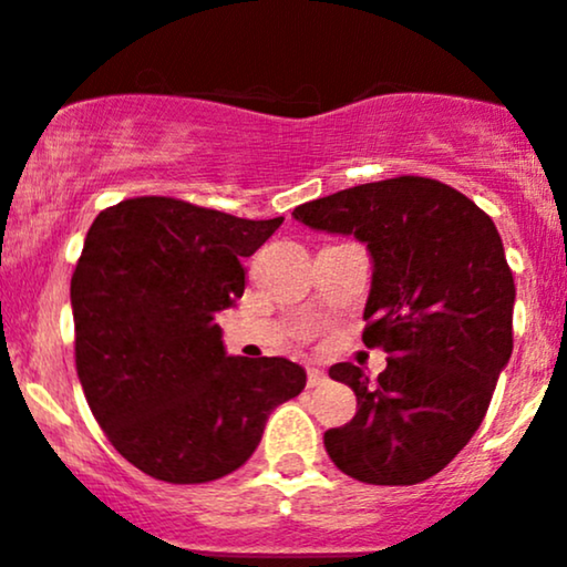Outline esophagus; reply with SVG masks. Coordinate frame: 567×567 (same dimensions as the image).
I'll return each mask as SVG.
<instances>
[{"label": "esophagus", "mask_w": 567, "mask_h": 567, "mask_svg": "<svg viewBox=\"0 0 567 567\" xmlns=\"http://www.w3.org/2000/svg\"><path fill=\"white\" fill-rule=\"evenodd\" d=\"M326 371H320V369H309L307 371V382H309V388H320L322 382H326Z\"/></svg>", "instance_id": "1"}]
</instances>
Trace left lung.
Masks as SVG:
<instances>
[{
  "label": "left lung",
  "instance_id": "8db88e82",
  "mask_svg": "<svg viewBox=\"0 0 567 567\" xmlns=\"http://www.w3.org/2000/svg\"><path fill=\"white\" fill-rule=\"evenodd\" d=\"M293 217L363 241L374 269L363 341L388 352L377 382L331 365L358 414L326 431V452L358 482H425L474 439L512 358L516 290L501 234L468 196L427 177L354 185Z\"/></svg>",
  "mask_w": 567,
  "mask_h": 567
}]
</instances>
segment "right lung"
<instances>
[{
	"label": "right lung",
	"mask_w": 567,
	"mask_h": 567,
	"mask_svg": "<svg viewBox=\"0 0 567 567\" xmlns=\"http://www.w3.org/2000/svg\"><path fill=\"white\" fill-rule=\"evenodd\" d=\"M285 217L245 220L166 196L96 215L72 274L74 363L110 444L147 476L204 484L245 465L307 384L285 358H234L215 315Z\"/></svg>",
	"instance_id": "1"
}]
</instances>
